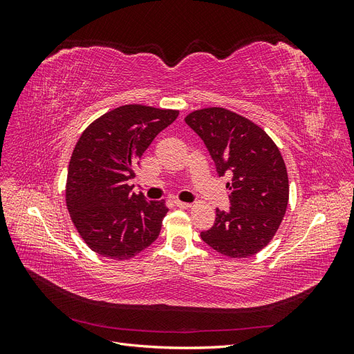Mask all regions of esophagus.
Wrapping results in <instances>:
<instances>
[{
	"label": "esophagus",
	"instance_id": "34e87169",
	"mask_svg": "<svg viewBox=\"0 0 354 354\" xmlns=\"http://www.w3.org/2000/svg\"><path fill=\"white\" fill-rule=\"evenodd\" d=\"M174 203H176V207H178V208H190L192 207V203L183 202V201H174Z\"/></svg>",
	"mask_w": 354,
	"mask_h": 354
}]
</instances>
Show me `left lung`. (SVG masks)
Instances as JSON below:
<instances>
[{
  "label": "left lung",
  "instance_id": "obj_1",
  "mask_svg": "<svg viewBox=\"0 0 354 354\" xmlns=\"http://www.w3.org/2000/svg\"><path fill=\"white\" fill-rule=\"evenodd\" d=\"M186 124L205 143L220 177L229 176L230 209L217 208L212 227L201 238L230 257H252L279 229L288 207V173L279 149L264 130L224 108L186 116Z\"/></svg>",
  "mask_w": 354,
  "mask_h": 354
}]
</instances>
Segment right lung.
I'll use <instances>...</instances> for the list:
<instances>
[{
	"label": "right lung",
	"instance_id": "add662e5",
	"mask_svg": "<svg viewBox=\"0 0 354 354\" xmlns=\"http://www.w3.org/2000/svg\"><path fill=\"white\" fill-rule=\"evenodd\" d=\"M177 116L178 111L125 104L102 115L80 137L68 169L66 205L94 252L128 260L159 236L165 202L131 194L128 180L149 145Z\"/></svg>",
	"mask_w": 354,
	"mask_h": 354
}]
</instances>
